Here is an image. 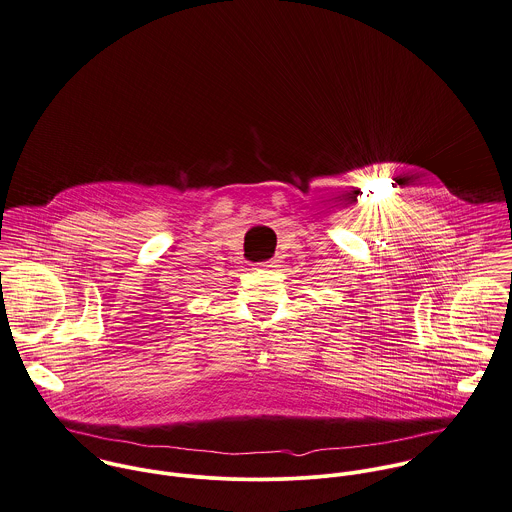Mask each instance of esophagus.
Wrapping results in <instances>:
<instances>
[{
    "instance_id": "obj_1",
    "label": "esophagus",
    "mask_w": 512,
    "mask_h": 512,
    "mask_svg": "<svg viewBox=\"0 0 512 512\" xmlns=\"http://www.w3.org/2000/svg\"><path fill=\"white\" fill-rule=\"evenodd\" d=\"M257 267H261V269H273V267H277V261L275 259H271V261H265V263H259Z\"/></svg>"
}]
</instances>
